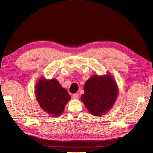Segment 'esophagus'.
I'll use <instances>...</instances> for the list:
<instances>
[{
  "label": "esophagus",
  "instance_id": "obj_1",
  "mask_svg": "<svg viewBox=\"0 0 153 153\" xmlns=\"http://www.w3.org/2000/svg\"><path fill=\"white\" fill-rule=\"evenodd\" d=\"M72 97L74 99H78L79 98V94L76 93V94H72Z\"/></svg>",
  "mask_w": 153,
  "mask_h": 153
}]
</instances>
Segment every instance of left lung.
Here are the masks:
<instances>
[{
	"label": "left lung",
	"mask_w": 153,
	"mask_h": 153,
	"mask_svg": "<svg viewBox=\"0 0 153 153\" xmlns=\"http://www.w3.org/2000/svg\"><path fill=\"white\" fill-rule=\"evenodd\" d=\"M84 90L81 99L94 116L105 114L114 106L118 94L117 83L110 74L92 76L85 83Z\"/></svg>",
	"instance_id": "8db88e82"
}]
</instances>
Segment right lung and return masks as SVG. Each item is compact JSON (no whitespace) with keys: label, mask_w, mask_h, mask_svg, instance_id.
<instances>
[{"label":"right lung","mask_w":153,"mask_h":153,"mask_svg":"<svg viewBox=\"0 0 153 153\" xmlns=\"http://www.w3.org/2000/svg\"><path fill=\"white\" fill-rule=\"evenodd\" d=\"M35 97L41 108L50 115L62 114L71 96L55 79L40 77L35 85Z\"/></svg>","instance_id":"obj_1"}]
</instances>
